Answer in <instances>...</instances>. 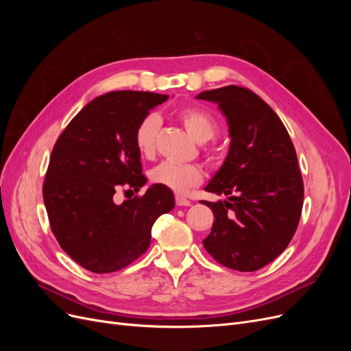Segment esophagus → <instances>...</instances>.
<instances>
[{
    "label": "esophagus",
    "mask_w": 351,
    "mask_h": 351,
    "mask_svg": "<svg viewBox=\"0 0 351 351\" xmlns=\"http://www.w3.org/2000/svg\"><path fill=\"white\" fill-rule=\"evenodd\" d=\"M176 204H177V206H189L192 202H190V199H187L183 195H176Z\"/></svg>",
    "instance_id": "1"
}]
</instances>
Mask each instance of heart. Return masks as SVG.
Returning <instances> with one entry per match:
<instances>
[{
  "label": "heart",
  "mask_w": 351,
  "mask_h": 351,
  "mask_svg": "<svg viewBox=\"0 0 351 351\" xmlns=\"http://www.w3.org/2000/svg\"><path fill=\"white\" fill-rule=\"evenodd\" d=\"M177 119L182 121L184 129L195 141L204 143L215 136L218 132V123L209 111L199 107H186L177 111ZM159 117L156 114H147L137 123L133 141L137 152L143 158L149 159L155 155L156 134L159 130ZM209 162H217L219 151L215 146L205 149ZM149 180L154 184L164 186L176 193H186L190 189L200 184L204 180V171L197 164H174L161 162L154 167L149 173Z\"/></svg>",
  "instance_id": "heart-1"
}]
</instances>
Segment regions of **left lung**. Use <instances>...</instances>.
Returning <instances> with one entry per match:
<instances>
[{
	"label": "left lung",
	"mask_w": 351,
	"mask_h": 351,
	"mask_svg": "<svg viewBox=\"0 0 351 351\" xmlns=\"http://www.w3.org/2000/svg\"><path fill=\"white\" fill-rule=\"evenodd\" d=\"M197 99L218 104L231 136L224 165L205 187L228 199L200 200L214 212L204 246L230 269L258 271L280 256L299 226L304 187L294 145L280 117L247 88L230 84Z\"/></svg>",
	"instance_id": "1"
}]
</instances>
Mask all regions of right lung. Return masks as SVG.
<instances>
[{
	"instance_id": "obj_1",
	"label": "right lung",
	"mask_w": 351,
	"mask_h": 351,
	"mask_svg": "<svg viewBox=\"0 0 351 351\" xmlns=\"http://www.w3.org/2000/svg\"><path fill=\"white\" fill-rule=\"evenodd\" d=\"M168 95L117 90L95 98L69 123L52 147L42 196L61 249L95 274L125 268L147 250L154 222L176 205L169 189L114 202L146 183L133 133Z\"/></svg>"
}]
</instances>
